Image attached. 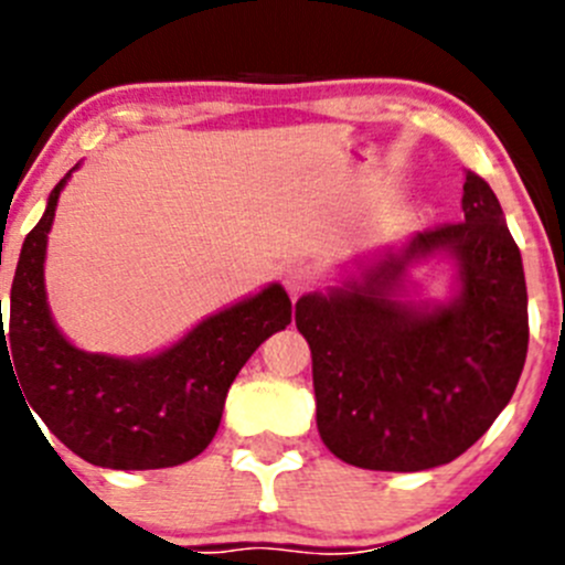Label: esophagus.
<instances>
[{
    "label": "esophagus",
    "mask_w": 565,
    "mask_h": 565,
    "mask_svg": "<svg viewBox=\"0 0 565 565\" xmlns=\"http://www.w3.org/2000/svg\"><path fill=\"white\" fill-rule=\"evenodd\" d=\"M316 285V271L310 266H294V269L285 275V290L290 294V299H299L307 290H312Z\"/></svg>",
    "instance_id": "esophagus-1"
}]
</instances>
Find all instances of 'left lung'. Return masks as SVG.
<instances>
[{
  "mask_svg": "<svg viewBox=\"0 0 565 565\" xmlns=\"http://www.w3.org/2000/svg\"><path fill=\"white\" fill-rule=\"evenodd\" d=\"M465 222L417 233L329 294L296 301L312 354L316 423L345 465L420 472L472 448L511 401L527 356V285L500 203L467 170ZM437 252L460 269L445 306L399 299L405 269Z\"/></svg>",
  "mask_w": 565,
  "mask_h": 565,
  "instance_id": "8db88e82",
  "label": "left lung"
}]
</instances>
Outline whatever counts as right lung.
Instances as JSON below:
<instances>
[{"label":"right lung","instance_id":"right-lung-1","mask_svg":"<svg viewBox=\"0 0 565 565\" xmlns=\"http://www.w3.org/2000/svg\"><path fill=\"white\" fill-rule=\"evenodd\" d=\"M71 172L52 189L41 222L21 247L8 332L0 316V365L8 356L38 417L90 465L109 470L183 465L214 439L227 390L244 362L290 323V299L282 285L271 282L153 356L122 360L76 349L54 323L43 285L49 231Z\"/></svg>","mask_w":565,"mask_h":565}]
</instances>
